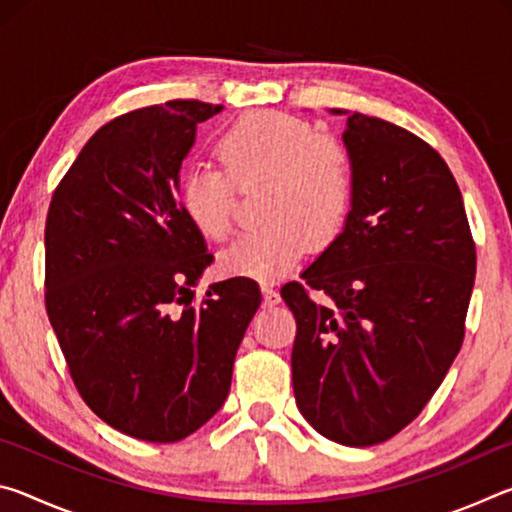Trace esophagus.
Segmentation results:
<instances>
[{
	"mask_svg": "<svg viewBox=\"0 0 512 512\" xmlns=\"http://www.w3.org/2000/svg\"><path fill=\"white\" fill-rule=\"evenodd\" d=\"M262 296H264V305H268V307L280 302V291H277L273 284H268V282L262 284Z\"/></svg>",
	"mask_w": 512,
	"mask_h": 512,
	"instance_id": "obj_1",
	"label": "esophagus"
}]
</instances>
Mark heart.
<instances>
[{
    "label": "heart",
    "instance_id": "1",
    "mask_svg": "<svg viewBox=\"0 0 512 512\" xmlns=\"http://www.w3.org/2000/svg\"><path fill=\"white\" fill-rule=\"evenodd\" d=\"M216 158L221 167L196 164L178 183L180 210L203 237H228L237 187L266 183V221L223 250L225 273L275 280L300 262L309 244L327 248L343 235L357 196V167L339 137L318 135L311 121L289 112L255 110L219 137Z\"/></svg>",
    "mask_w": 512,
    "mask_h": 512
}]
</instances>
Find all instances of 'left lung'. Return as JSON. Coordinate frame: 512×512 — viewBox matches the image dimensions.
Returning <instances> with one entry per match:
<instances>
[{"label":"left lung","mask_w":512,"mask_h":512,"mask_svg":"<svg viewBox=\"0 0 512 512\" xmlns=\"http://www.w3.org/2000/svg\"><path fill=\"white\" fill-rule=\"evenodd\" d=\"M343 142L357 167L350 221L280 293L296 316L300 413L334 443L370 447L418 418L443 384L463 345L476 248L436 149L361 112Z\"/></svg>","instance_id":"left-lung-1"}]
</instances>
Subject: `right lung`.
<instances>
[{"instance_id": "obj_1", "label": "right lung", "mask_w": 512, "mask_h": 512, "mask_svg": "<svg viewBox=\"0 0 512 512\" xmlns=\"http://www.w3.org/2000/svg\"><path fill=\"white\" fill-rule=\"evenodd\" d=\"M221 106L173 99L94 133L51 196L45 307L83 402L126 436L178 443L221 409L262 302L250 277L192 287L212 264L178 203L196 126Z\"/></svg>"}]
</instances>
